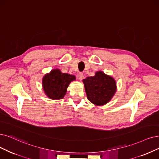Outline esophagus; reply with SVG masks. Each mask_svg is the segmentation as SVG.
Returning a JSON list of instances; mask_svg holds the SVG:
<instances>
[{"label": "esophagus", "instance_id": "34e87169", "mask_svg": "<svg viewBox=\"0 0 159 159\" xmlns=\"http://www.w3.org/2000/svg\"><path fill=\"white\" fill-rule=\"evenodd\" d=\"M84 74L83 73H80L79 74H78V79H79V80H82L84 79Z\"/></svg>", "mask_w": 159, "mask_h": 159}]
</instances>
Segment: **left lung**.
Wrapping results in <instances>:
<instances>
[{
    "instance_id": "left-lung-1",
    "label": "left lung",
    "mask_w": 159,
    "mask_h": 159,
    "mask_svg": "<svg viewBox=\"0 0 159 159\" xmlns=\"http://www.w3.org/2000/svg\"><path fill=\"white\" fill-rule=\"evenodd\" d=\"M87 97L95 106H104L111 100L117 91L116 81L102 71L83 80Z\"/></svg>"
}]
</instances>
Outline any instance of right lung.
Returning <instances> with one entry per match:
<instances>
[{
  "label": "right lung",
  "instance_id": "1",
  "mask_svg": "<svg viewBox=\"0 0 159 159\" xmlns=\"http://www.w3.org/2000/svg\"><path fill=\"white\" fill-rule=\"evenodd\" d=\"M75 80V76L62 73L59 69L51 70L43 75L42 87L46 96L52 100H60L65 97L67 88L72 81Z\"/></svg>",
  "mask_w": 159,
  "mask_h": 159
}]
</instances>
